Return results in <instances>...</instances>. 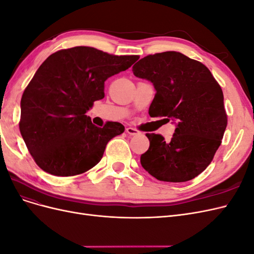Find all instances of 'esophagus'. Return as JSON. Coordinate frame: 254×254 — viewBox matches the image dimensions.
Instances as JSON below:
<instances>
[{
  "label": "esophagus",
  "mask_w": 254,
  "mask_h": 254,
  "mask_svg": "<svg viewBox=\"0 0 254 254\" xmlns=\"http://www.w3.org/2000/svg\"><path fill=\"white\" fill-rule=\"evenodd\" d=\"M126 132L130 135H136V134H140V131L135 128H132V127H128L126 128Z\"/></svg>",
  "instance_id": "34e87169"
}]
</instances>
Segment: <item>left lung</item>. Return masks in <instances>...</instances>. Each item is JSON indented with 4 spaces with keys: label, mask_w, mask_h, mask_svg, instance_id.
I'll return each instance as SVG.
<instances>
[{
    "label": "left lung",
    "mask_w": 254,
    "mask_h": 254,
    "mask_svg": "<svg viewBox=\"0 0 254 254\" xmlns=\"http://www.w3.org/2000/svg\"><path fill=\"white\" fill-rule=\"evenodd\" d=\"M132 71L157 91L150 117L177 123L170 142L161 134L146 133L149 148L141 156L142 166L161 181L194 179L212 162L228 124L219 83L200 61L178 52L146 56Z\"/></svg>",
    "instance_id": "8db88e82"
}]
</instances>
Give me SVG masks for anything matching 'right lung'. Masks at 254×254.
<instances>
[{"label": "right lung", "mask_w": 254, "mask_h": 254, "mask_svg": "<svg viewBox=\"0 0 254 254\" xmlns=\"http://www.w3.org/2000/svg\"><path fill=\"white\" fill-rule=\"evenodd\" d=\"M139 59L90 47L52 54L39 66L21 98L20 132L42 171L68 177L88 172L103 158L112 137L124 132L119 122L103 128L86 113L105 97V81Z\"/></svg>", "instance_id": "obj_1"}]
</instances>
